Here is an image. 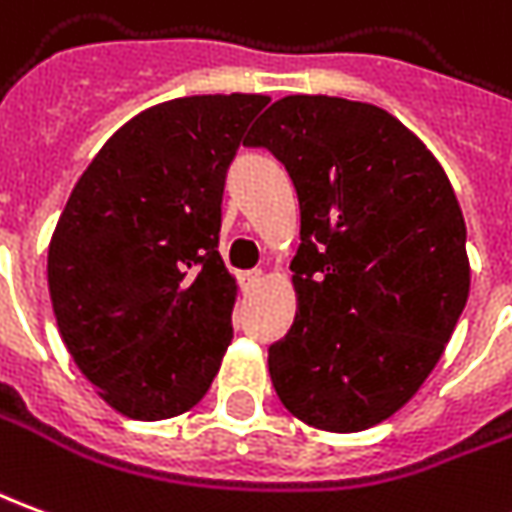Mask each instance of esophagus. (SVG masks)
<instances>
[{
  "label": "esophagus",
  "instance_id": "esophagus-1",
  "mask_svg": "<svg viewBox=\"0 0 512 512\" xmlns=\"http://www.w3.org/2000/svg\"><path fill=\"white\" fill-rule=\"evenodd\" d=\"M260 282H263V271H244L241 274V285L244 288H257Z\"/></svg>",
  "mask_w": 512,
  "mask_h": 512
}]
</instances>
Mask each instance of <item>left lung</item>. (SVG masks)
I'll list each match as a JSON object with an SVG mask.
<instances>
[{"mask_svg":"<svg viewBox=\"0 0 512 512\" xmlns=\"http://www.w3.org/2000/svg\"><path fill=\"white\" fill-rule=\"evenodd\" d=\"M244 144L285 163L302 213L296 316L268 349L271 385L316 430H368L416 396L466 307L452 182L388 110L341 96L277 99Z\"/></svg>","mask_w":512,"mask_h":512,"instance_id":"1","label":"left lung"}]
</instances>
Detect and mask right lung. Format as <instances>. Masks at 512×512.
Returning a JSON list of instances; mask_svg holds the SVG:
<instances>
[{
  "instance_id": "right-lung-1",
  "label": "right lung",
  "mask_w": 512,
  "mask_h": 512,
  "mask_svg": "<svg viewBox=\"0 0 512 512\" xmlns=\"http://www.w3.org/2000/svg\"><path fill=\"white\" fill-rule=\"evenodd\" d=\"M266 105L207 94L146 107L107 138L57 219V330L121 416H180L219 374L238 296L216 249L224 177Z\"/></svg>"
}]
</instances>
